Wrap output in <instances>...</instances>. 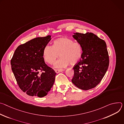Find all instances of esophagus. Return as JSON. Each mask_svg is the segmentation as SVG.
Segmentation results:
<instances>
[{
  "label": "esophagus",
  "instance_id": "esophagus-1",
  "mask_svg": "<svg viewBox=\"0 0 124 124\" xmlns=\"http://www.w3.org/2000/svg\"><path fill=\"white\" fill-rule=\"evenodd\" d=\"M64 70L63 69H60V70H55V72H56L57 73H60L61 72L63 71Z\"/></svg>",
  "mask_w": 124,
  "mask_h": 124
}]
</instances>
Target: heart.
I'll use <instances>...</instances> for the list:
<instances>
[{
  "instance_id": "1",
  "label": "heart",
  "mask_w": 124,
  "mask_h": 124,
  "mask_svg": "<svg viewBox=\"0 0 124 124\" xmlns=\"http://www.w3.org/2000/svg\"><path fill=\"white\" fill-rule=\"evenodd\" d=\"M83 49L81 43L67 37H62L54 41L53 46H46L43 52V57L46 62L53 64L59 57H61L54 64L56 68L64 67L70 63H78L82 58Z\"/></svg>"
}]
</instances>
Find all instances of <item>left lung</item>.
Here are the masks:
<instances>
[{"mask_svg":"<svg viewBox=\"0 0 124 124\" xmlns=\"http://www.w3.org/2000/svg\"><path fill=\"white\" fill-rule=\"evenodd\" d=\"M83 47L80 61L73 67L72 82L78 88L88 90L97 86L106 73L109 56L105 41L91 32L72 35Z\"/></svg>","mask_w":124,"mask_h":124,"instance_id":"1","label":"left lung"}]
</instances>
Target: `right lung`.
Wrapping results in <instances>:
<instances>
[{"label": "right lung", "mask_w": 124, "mask_h": 124, "mask_svg": "<svg viewBox=\"0 0 124 124\" xmlns=\"http://www.w3.org/2000/svg\"><path fill=\"white\" fill-rule=\"evenodd\" d=\"M51 37H37L20 45L11 60L12 70L20 88L29 95L45 97L54 83L57 73L45 63L43 57V49Z\"/></svg>", "instance_id": "obj_1"}]
</instances>
